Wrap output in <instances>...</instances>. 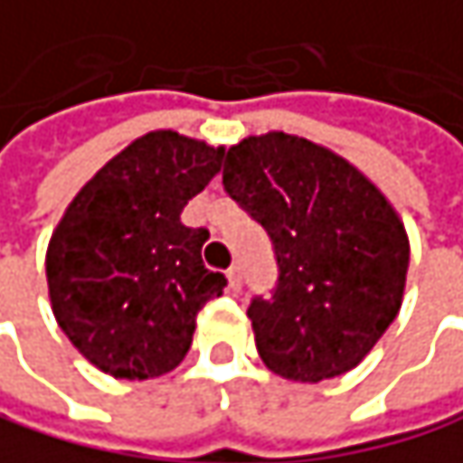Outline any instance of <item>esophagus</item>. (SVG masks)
<instances>
[{"label": "esophagus", "instance_id": "1", "mask_svg": "<svg viewBox=\"0 0 463 463\" xmlns=\"http://www.w3.org/2000/svg\"><path fill=\"white\" fill-rule=\"evenodd\" d=\"M227 288L233 290V293L241 290V274H239V269H230V271H227Z\"/></svg>", "mask_w": 463, "mask_h": 463}]
</instances>
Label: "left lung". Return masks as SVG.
<instances>
[{"mask_svg":"<svg viewBox=\"0 0 463 463\" xmlns=\"http://www.w3.org/2000/svg\"><path fill=\"white\" fill-rule=\"evenodd\" d=\"M222 184L274 244L277 288L247 309L263 364L296 383L355 369L402 309L410 241L393 205L347 159L285 132L230 146Z\"/></svg>","mask_w":463,"mask_h":463,"instance_id":"obj_1","label":"left lung"}]
</instances>
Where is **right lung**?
<instances>
[{
	"instance_id": "obj_1",
	"label": "right lung",
	"mask_w": 463,
	"mask_h": 463,
	"mask_svg": "<svg viewBox=\"0 0 463 463\" xmlns=\"http://www.w3.org/2000/svg\"><path fill=\"white\" fill-rule=\"evenodd\" d=\"M224 148L170 129L116 154L75 194L53 230L45 274L59 328L116 380L173 372L205 301L227 279L203 266L208 230L181 224L184 205L219 173Z\"/></svg>"
}]
</instances>
